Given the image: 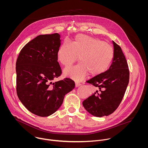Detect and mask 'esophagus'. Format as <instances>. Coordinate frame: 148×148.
Here are the masks:
<instances>
[{
    "label": "esophagus",
    "mask_w": 148,
    "mask_h": 148,
    "mask_svg": "<svg viewBox=\"0 0 148 148\" xmlns=\"http://www.w3.org/2000/svg\"><path fill=\"white\" fill-rule=\"evenodd\" d=\"M82 84H81L80 83H79V82H76V83H75V86H76V87H78V86H80Z\"/></svg>",
    "instance_id": "obj_1"
}]
</instances>
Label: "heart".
<instances>
[{
    "instance_id": "b5f03b06",
    "label": "heart",
    "mask_w": 148,
    "mask_h": 148,
    "mask_svg": "<svg viewBox=\"0 0 148 148\" xmlns=\"http://www.w3.org/2000/svg\"><path fill=\"white\" fill-rule=\"evenodd\" d=\"M78 56L80 63L64 71L65 76L76 81L83 80L88 73L95 76L104 72L113 61L114 49L98 38L79 34L72 43L64 42L58 52L59 61L65 66L76 62Z\"/></svg>"
}]
</instances>
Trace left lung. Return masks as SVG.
Here are the masks:
<instances>
[{"label": "left lung", "instance_id": "8db88e82", "mask_svg": "<svg viewBox=\"0 0 148 148\" xmlns=\"http://www.w3.org/2000/svg\"><path fill=\"white\" fill-rule=\"evenodd\" d=\"M114 58L109 68L86 81L97 89L83 102L85 109L96 117L108 116L120 104L129 81V70L121 47L113 41Z\"/></svg>", "mask_w": 148, "mask_h": 148}]
</instances>
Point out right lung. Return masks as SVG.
Here are the masks:
<instances>
[{
    "label": "right lung",
    "instance_id": "1",
    "mask_svg": "<svg viewBox=\"0 0 148 148\" xmlns=\"http://www.w3.org/2000/svg\"><path fill=\"white\" fill-rule=\"evenodd\" d=\"M60 37L58 33L38 36L23 47L16 60L17 95L24 106L38 116L55 113L65 95L75 87L70 78L52 83L62 73L58 62Z\"/></svg>",
    "mask_w": 148,
    "mask_h": 148
}]
</instances>
